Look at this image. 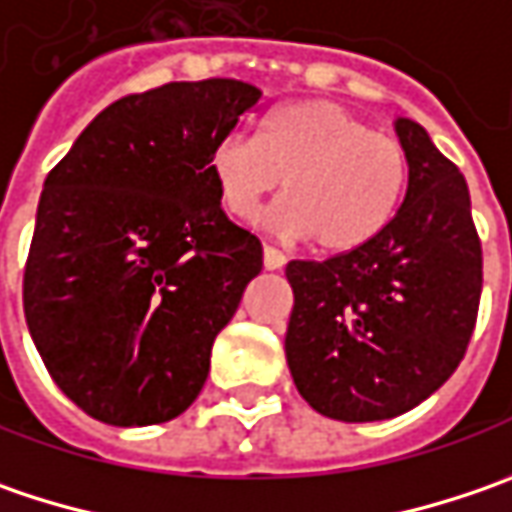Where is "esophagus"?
Returning <instances> with one entry per match:
<instances>
[{
	"instance_id": "esophagus-1",
	"label": "esophagus",
	"mask_w": 512,
	"mask_h": 512,
	"mask_svg": "<svg viewBox=\"0 0 512 512\" xmlns=\"http://www.w3.org/2000/svg\"><path fill=\"white\" fill-rule=\"evenodd\" d=\"M263 266L269 269V272H275V269H283L286 266V255L275 249V246H263Z\"/></svg>"
}]
</instances>
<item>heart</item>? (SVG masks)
Segmentation results:
<instances>
[{
  "instance_id": "obj_1",
  "label": "heart",
  "mask_w": 512,
  "mask_h": 512,
  "mask_svg": "<svg viewBox=\"0 0 512 512\" xmlns=\"http://www.w3.org/2000/svg\"><path fill=\"white\" fill-rule=\"evenodd\" d=\"M217 200L252 220L283 183L266 226L283 237H312L315 249L344 255L372 243L398 212L410 163L395 137L372 131L332 100L286 102L263 117L255 137L229 134L209 151Z\"/></svg>"
}]
</instances>
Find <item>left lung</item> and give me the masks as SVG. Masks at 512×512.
<instances>
[{
	"label": "left lung",
	"mask_w": 512,
	"mask_h": 512,
	"mask_svg": "<svg viewBox=\"0 0 512 512\" xmlns=\"http://www.w3.org/2000/svg\"><path fill=\"white\" fill-rule=\"evenodd\" d=\"M410 180L372 243L292 260L286 361L312 410L384 421L418 407L461 364L481 298V240L467 180L407 117L395 120Z\"/></svg>",
	"instance_id": "1"
}]
</instances>
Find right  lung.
Returning <instances> with one entry per match:
<instances>
[{
	"mask_svg": "<svg viewBox=\"0 0 512 512\" xmlns=\"http://www.w3.org/2000/svg\"><path fill=\"white\" fill-rule=\"evenodd\" d=\"M260 88L168 82L111 102L51 168L25 263V321L79 410L114 427L177 418L212 344L263 269L220 209L209 151Z\"/></svg>",
	"mask_w": 512,
	"mask_h": 512,
	"instance_id": "add662e5",
	"label": "right lung"
}]
</instances>
